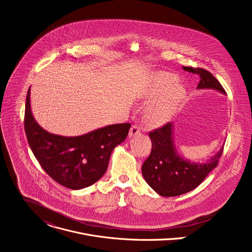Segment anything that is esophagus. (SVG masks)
Segmentation results:
<instances>
[{
	"label": "esophagus",
	"mask_w": 252,
	"mask_h": 252,
	"mask_svg": "<svg viewBox=\"0 0 252 252\" xmlns=\"http://www.w3.org/2000/svg\"><path fill=\"white\" fill-rule=\"evenodd\" d=\"M139 132H140V129H139V127H138L137 126H132L130 127V129H129V132H128V136H129V137L135 136V135H137Z\"/></svg>",
	"instance_id": "obj_1"
}]
</instances>
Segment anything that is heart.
Instances as JSON below:
<instances>
[{
    "instance_id": "b5f03b06",
    "label": "heart",
    "mask_w": 252,
    "mask_h": 252,
    "mask_svg": "<svg viewBox=\"0 0 252 252\" xmlns=\"http://www.w3.org/2000/svg\"><path fill=\"white\" fill-rule=\"evenodd\" d=\"M187 94V89L176 82V77L165 71L156 73L143 88L141 97L149 102L145 111V120L152 126L167 123L176 113Z\"/></svg>"
}]
</instances>
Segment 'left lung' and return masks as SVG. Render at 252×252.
<instances>
[{
	"instance_id": "obj_1",
	"label": "left lung",
	"mask_w": 252,
	"mask_h": 252,
	"mask_svg": "<svg viewBox=\"0 0 252 252\" xmlns=\"http://www.w3.org/2000/svg\"><path fill=\"white\" fill-rule=\"evenodd\" d=\"M189 73L199 76L197 90H214L223 94L220 82L209 71L197 67L183 66ZM174 123H168L150 133L152 153L143 162L141 172L148 185L159 195L170 197L185 194L197 188L217 167L223 147L204 162L191 161L178 154L174 145Z\"/></svg>"
}]
</instances>
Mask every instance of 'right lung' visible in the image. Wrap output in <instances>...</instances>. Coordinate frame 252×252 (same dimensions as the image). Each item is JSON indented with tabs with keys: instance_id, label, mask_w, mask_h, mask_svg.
Returning a JSON list of instances; mask_svg holds the SVG:
<instances>
[{
	"instance_id": "add662e5",
	"label": "right lung",
	"mask_w": 252,
	"mask_h": 252,
	"mask_svg": "<svg viewBox=\"0 0 252 252\" xmlns=\"http://www.w3.org/2000/svg\"><path fill=\"white\" fill-rule=\"evenodd\" d=\"M129 124L105 126L78 136H63L44 129L31 109L27 94L25 130L31 150L42 168L58 184L74 190L88 188L104 174L115 148L126 138Z\"/></svg>"
}]
</instances>
